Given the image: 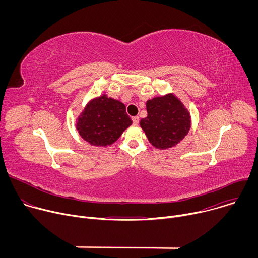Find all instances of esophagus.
<instances>
[{
    "label": "esophagus",
    "mask_w": 258,
    "mask_h": 258,
    "mask_svg": "<svg viewBox=\"0 0 258 258\" xmlns=\"http://www.w3.org/2000/svg\"><path fill=\"white\" fill-rule=\"evenodd\" d=\"M139 121H140L139 116H135V117H133V123H134L135 125H137V124L139 123Z\"/></svg>",
    "instance_id": "1"
}]
</instances>
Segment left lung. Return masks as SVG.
I'll list each match as a JSON object with an SVG mask.
<instances>
[{
    "label": "left lung",
    "mask_w": 258,
    "mask_h": 258,
    "mask_svg": "<svg viewBox=\"0 0 258 258\" xmlns=\"http://www.w3.org/2000/svg\"><path fill=\"white\" fill-rule=\"evenodd\" d=\"M146 107L148 115L141 119L140 125L155 148H171L188 135L191 115L173 94L148 100Z\"/></svg>",
    "instance_id": "1"
}]
</instances>
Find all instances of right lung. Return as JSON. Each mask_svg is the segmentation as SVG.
Instances as JSON below:
<instances>
[{"label":"right lung","instance_id":"1","mask_svg":"<svg viewBox=\"0 0 258 258\" xmlns=\"http://www.w3.org/2000/svg\"><path fill=\"white\" fill-rule=\"evenodd\" d=\"M132 123L123 103L102 95L87 104L78 118L77 130L91 145L105 147L116 142Z\"/></svg>","mask_w":258,"mask_h":258}]
</instances>
